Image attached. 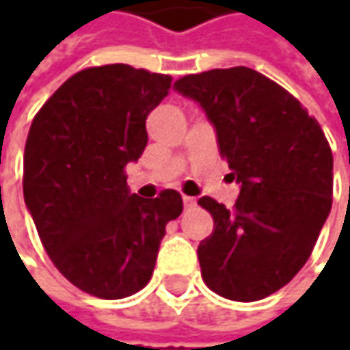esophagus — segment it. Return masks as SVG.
<instances>
[{
	"instance_id": "esophagus-1",
	"label": "esophagus",
	"mask_w": 350,
	"mask_h": 350,
	"mask_svg": "<svg viewBox=\"0 0 350 350\" xmlns=\"http://www.w3.org/2000/svg\"><path fill=\"white\" fill-rule=\"evenodd\" d=\"M183 204H185V208H193L196 204V198H193V196H183Z\"/></svg>"
}]
</instances>
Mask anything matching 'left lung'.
I'll use <instances>...</instances> for the list:
<instances>
[{
	"instance_id": "obj_1",
	"label": "left lung",
	"mask_w": 350,
	"mask_h": 350,
	"mask_svg": "<svg viewBox=\"0 0 350 350\" xmlns=\"http://www.w3.org/2000/svg\"><path fill=\"white\" fill-rule=\"evenodd\" d=\"M173 88L202 107L239 183L234 210L198 200L214 218L198 245L202 280L228 300H262L306 265L329 216V144L298 99L245 66L185 75Z\"/></svg>"
}]
</instances>
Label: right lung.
Wrapping results in <instances>:
<instances>
[{
	"mask_svg": "<svg viewBox=\"0 0 350 350\" xmlns=\"http://www.w3.org/2000/svg\"><path fill=\"white\" fill-rule=\"evenodd\" d=\"M169 88V75L126 64L88 68L62 83L29 130L25 204L56 269L91 296L118 300L144 288L165 226L183 212L177 191L142 198L124 175Z\"/></svg>",
	"mask_w": 350,
	"mask_h": 350,
	"instance_id": "right-lung-1",
	"label": "right lung"
}]
</instances>
